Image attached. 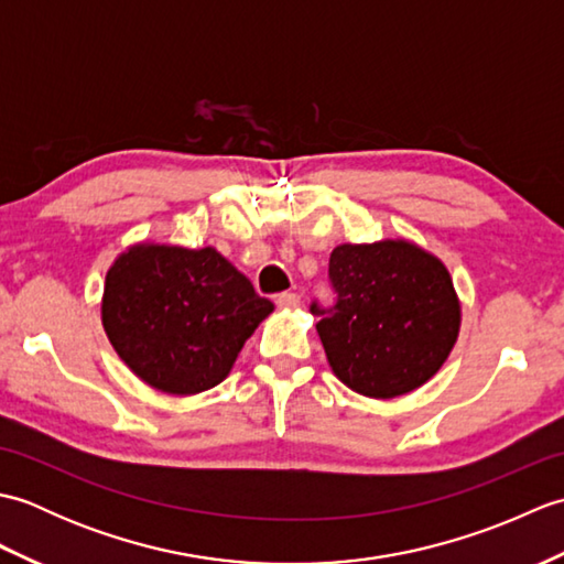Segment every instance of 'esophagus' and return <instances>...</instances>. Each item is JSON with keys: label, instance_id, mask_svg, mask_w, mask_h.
Returning a JSON list of instances; mask_svg holds the SVG:
<instances>
[{"label": "esophagus", "instance_id": "34e87169", "mask_svg": "<svg viewBox=\"0 0 564 564\" xmlns=\"http://www.w3.org/2000/svg\"><path fill=\"white\" fill-rule=\"evenodd\" d=\"M275 305H279L281 310H295L297 305H301V295H295V293H281L279 297H275Z\"/></svg>", "mask_w": 564, "mask_h": 564}]
</instances>
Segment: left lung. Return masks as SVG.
<instances>
[{
  "mask_svg": "<svg viewBox=\"0 0 564 564\" xmlns=\"http://www.w3.org/2000/svg\"><path fill=\"white\" fill-rule=\"evenodd\" d=\"M337 305L317 334L346 388L392 400L422 388L446 364L460 334V297L436 254L404 237L332 249ZM315 315L325 310L313 305Z\"/></svg>",
  "mask_w": 564,
  "mask_h": 564,
  "instance_id": "obj_1",
  "label": "left lung"
}]
</instances>
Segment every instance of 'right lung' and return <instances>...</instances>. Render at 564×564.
I'll return each mask as SVG.
<instances>
[{"label":"right lung","mask_w":564,"mask_h":564,"mask_svg":"<svg viewBox=\"0 0 564 564\" xmlns=\"http://www.w3.org/2000/svg\"><path fill=\"white\" fill-rule=\"evenodd\" d=\"M273 303L215 247L130 245L106 271L101 325L150 388L188 398L230 376Z\"/></svg>","instance_id":"1"}]
</instances>
